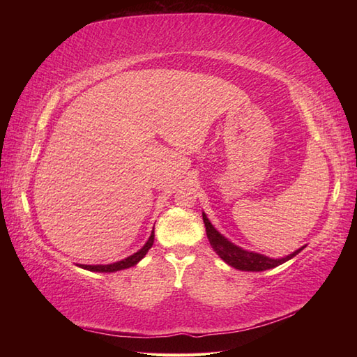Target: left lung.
I'll return each mask as SVG.
<instances>
[{"mask_svg":"<svg viewBox=\"0 0 357 357\" xmlns=\"http://www.w3.org/2000/svg\"><path fill=\"white\" fill-rule=\"evenodd\" d=\"M204 224H206V231H207V238L210 241L211 248L215 250L218 256L221 257L224 262H227L231 267L242 270V271H264L268 268H275L278 265L287 262L288 259H291L296 255H298L302 248L296 250L294 253L288 255L285 257H280V259H273V257L264 256L259 253H253V252H247V250L241 248L238 245H234L233 242H230L227 238H224L221 233H219L211 222L208 221V218L206 213H202Z\"/></svg>","mask_w":357,"mask_h":357,"instance_id":"obj_1","label":"left lung"}]
</instances>
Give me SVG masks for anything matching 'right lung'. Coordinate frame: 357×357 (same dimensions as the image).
Masks as SVG:
<instances>
[{
    "mask_svg": "<svg viewBox=\"0 0 357 357\" xmlns=\"http://www.w3.org/2000/svg\"><path fill=\"white\" fill-rule=\"evenodd\" d=\"M153 241H155V231H151L149 241L144 244V247L138 252L133 253L132 256L126 257L123 261H118V262H113V264H107V265H79L81 268H86L89 271H98V273H113V271H119V270H124V268H130L133 265L138 264L144 256L147 255L149 250L153 245Z\"/></svg>",
    "mask_w": 357,
    "mask_h": 357,
    "instance_id": "1",
    "label": "right lung"
}]
</instances>
